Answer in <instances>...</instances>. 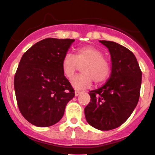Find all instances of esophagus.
<instances>
[{"label":"esophagus","mask_w":155,"mask_h":155,"mask_svg":"<svg viewBox=\"0 0 155 155\" xmlns=\"http://www.w3.org/2000/svg\"><path fill=\"white\" fill-rule=\"evenodd\" d=\"M80 93H81V92L77 91V90H76V91H75V96H76V97H77V96L79 95Z\"/></svg>","instance_id":"1"}]
</instances>
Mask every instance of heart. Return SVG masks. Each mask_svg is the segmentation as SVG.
<instances>
[{"label": "heart", "mask_w": 155, "mask_h": 155, "mask_svg": "<svg viewBox=\"0 0 155 155\" xmlns=\"http://www.w3.org/2000/svg\"><path fill=\"white\" fill-rule=\"evenodd\" d=\"M82 65L83 74L75 76L71 81L72 86L77 90L88 87L92 81L95 84L104 82L109 76V64L103 58L102 51L92 46L79 48L75 56L68 52L62 60V70L67 78H71Z\"/></svg>", "instance_id": "obj_1"}]
</instances>
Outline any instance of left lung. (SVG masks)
Masks as SVG:
<instances>
[{
    "mask_svg": "<svg viewBox=\"0 0 155 155\" xmlns=\"http://www.w3.org/2000/svg\"><path fill=\"white\" fill-rule=\"evenodd\" d=\"M108 49L111 73L104 86L89 92L84 108L87 122L100 130L120 127L129 118L139 100L142 73L131 51L109 41H99Z\"/></svg>",
    "mask_w": 155,
    "mask_h": 155,
    "instance_id": "1",
    "label": "left lung"
}]
</instances>
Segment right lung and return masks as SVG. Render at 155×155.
I'll use <instances>...</instances> for the list:
<instances>
[{"instance_id": "obj_1", "label": "right lung", "mask_w": 155, "mask_h": 155, "mask_svg": "<svg viewBox=\"0 0 155 155\" xmlns=\"http://www.w3.org/2000/svg\"><path fill=\"white\" fill-rule=\"evenodd\" d=\"M74 39L47 38L22 55L15 76L19 111L30 123L49 127L61 120L74 90L64 76L62 60Z\"/></svg>"}]
</instances>
